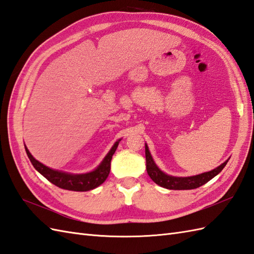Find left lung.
Listing matches in <instances>:
<instances>
[{"label":"left lung","mask_w":254,"mask_h":254,"mask_svg":"<svg viewBox=\"0 0 254 254\" xmlns=\"http://www.w3.org/2000/svg\"><path fill=\"white\" fill-rule=\"evenodd\" d=\"M145 155H146V169L147 173L150 176V179L154 181L156 184L159 186L167 188V190H194L202 186L205 183H208L219 174L221 171L226 166L228 160H226L221 166L216 169L209 171V172H204L199 175L188 176V178H176V176H171L159 169L152 159L148 146L145 145Z\"/></svg>","instance_id":"8db88e82"}]
</instances>
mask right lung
I'll use <instances>...</instances> for the list:
<instances>
[{
	"mask_svg": "<svg viewBox=\"0 0 254 254\" xmlns=\"http://www.w3.org/2000/svg\"><path fill=\"white\" fill-rule=\"evenodd\" d=\"M119 141L120 139L116 141L115 145L113 146V148L110 149L107 156L104 158L102 163H100L95 170L92 171V172L84 173V174H71V173L63 172V171L53 170L49 167L44 166L43 163L39 162L38 160H35L30 152H29L27 147H25V148L34 169L42 174L46 180H49L51 183H53V184L67 190L87 191L98 187L100 184H103V183L106 181V179L108 178L109 172H110L111 159H113V156L115 154L117 147L119 145Z\"/></svg>",
	"mask_w": 254,
	"mask_h": 254,
	"instance_id": "add662e5",
	"label": "right lung"
}]
</instances>
